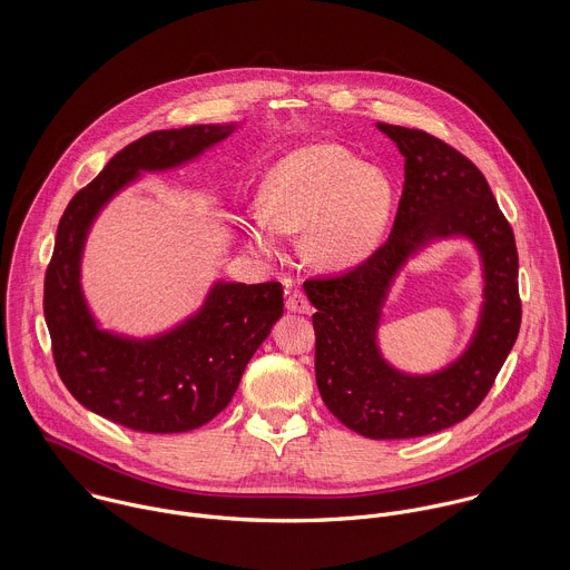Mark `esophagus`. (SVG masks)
Here are the masks:
<instances>
[{"label":"esophagus","mask_w":570,"mask_h":570,"mask_svg":"<svg viewBox=\"0 0 570 570\" xmlns=\"http://www.w3.org/2000/svg\"><path fill=\"white\" fill-rule=\"evenodd\" d=\"M287 309L294 314H312V303L303 292H292L287 296Z\"/></svg>","instance_id":"1"}]
</instances>
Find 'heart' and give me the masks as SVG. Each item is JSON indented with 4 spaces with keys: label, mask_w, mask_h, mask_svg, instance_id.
<instances>
[{
    "label": "heart",
    "mask_w": 570,
    "mask_h": 570,
    "mask_svg": "<svg viewBox=\"0 0 570 570\" xmlns=\"http://www.w3.org/2000/svg\"><path fill=\"white\" fill-rule=\"evenodd\" d=\"M265 208H254L247 237L276 252L281 235L305 233V252L323 269H351L384 242L395 206L393 179L340 145L303 147L276 164L263 181Z\"/></svg>",
    "instance_id": "b5f03b06"
}]
</instances>
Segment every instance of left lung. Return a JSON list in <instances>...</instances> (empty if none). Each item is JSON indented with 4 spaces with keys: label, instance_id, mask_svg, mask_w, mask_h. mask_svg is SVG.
<instances>
[{
    "label": "left lung",
    "instance_id": "8db88e82",
    "mask_svg": "<svg viewBox=\"0 0 570 570\" xmlns=\"http://www.w3.org/2000/svg\"><path fill=\"white\" fill-rule=\"evenodd\" d=\"M375 127L404 156L393 233L362 265L303 287L316 307V382L331 414L368 439H414L463 421L485 400L520 331L518 249L485 175L465 156L419 129ZM448 238H465L480 254V318L452 363L410 374L383 357V307L406 261Z\"/></svg>",
    "mask_w": 570,
    "mask_h": 570
}]
</instances>
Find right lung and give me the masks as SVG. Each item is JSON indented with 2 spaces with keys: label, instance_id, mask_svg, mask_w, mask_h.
I'll return each instance as SVG.
<instances>
[{
  "label": "right lung",
  "instance_id": "1",
  "mask_svg": "<svg viewBox=\"0 0 570 570\" xmlns=\"http://www.w3.org/2000/svg\"><path fill=\"white\" fill-rule=\"evenodd\" d=\"M242 122L154 131L120 154L68 204L43 285L57 371L81 406L129 430L175 434L215 419L247 362L283 316V285L217 278L177 325L136 337L102 328L82 292V252L102 208L142 173L195 163Z\"/></svg>",
  "mask_w": 570,
  "mask_h": 570
}]
</instances>
